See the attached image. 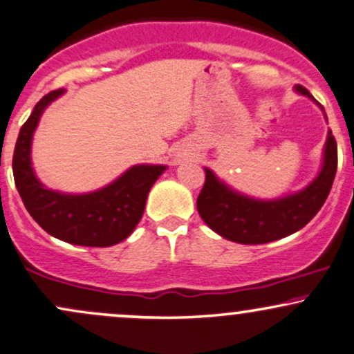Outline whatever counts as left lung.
Here are the masks:
<instances>
[{
    "label": "left lung",
    "instance_id": "8db88e82",
    "mask_svg": "<svg viewBox=\"0 0 354 354\" xmlns=\"http://www.w3.org/2000/svg\"><path fill=\"white\" fill-rule=\"evenodd\" d=\"M295 91L311 99L325 114V109L305 87L298 84ZM336 167L338 149L331 131H328L318 176L301 190L283 197L270 201L250 197L220 180L214 170L203 167L205 184L197 198V210L215 234L230 242L260 245L285 239L305 227L318 214L333 185Z\"/></svg>",
    "mask_w": 354,
    "mask_h": 354
}]
</instances>
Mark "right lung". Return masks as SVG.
I'll list each match as a JSON object with an SVG mask.
<instances>
[{
    "label": "right lung",
    "mask_w": 354,
    "mask_h": 354,
    "mask_svg": "<svg viewBox=\"0 0 354 354\" xmlns=\"http://www.w3.org/2000/svg\"><path fill=\"white\" fill-rule=\"evenodd\" d=\"M64 93L66 89H57L46 94L21 127L12 156L16 189L29 215L49 235L81 247H111L134 232L142 218L149 190L167 165H132L111 184L87 194L48 189L32 169V136L46 107Z\"/></svg>",
    "instance_id": "add662e5"
}]
</instances>
